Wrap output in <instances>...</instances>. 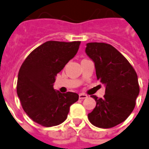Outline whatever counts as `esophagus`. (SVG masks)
<instances>
[{
	"label": "esophagus",
	"mask_w": 149,
	"mask_h": 149,
	"mask_svg": "<svg viewBox=\"0 0 149 149\" xmlns=\"http://www.w3.org/2000/svg\"><path fill=\"white\" fill-rule=\"evenodd\" d=\"M87 97H88V96L85 93H80L79 94V98L80 99H85V98H87Z\"/></svg>",
	"instance_id": "34e87169"
}]
</instances>
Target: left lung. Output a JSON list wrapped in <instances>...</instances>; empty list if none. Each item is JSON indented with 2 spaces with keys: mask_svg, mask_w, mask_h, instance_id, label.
I'll use <instances>...</instances> for the list:
<instances>
[{
  "mask_svg": "<svg viewBox=\"0 0 149 149\" xmlns=\"http://www.w3.org/2000/svg\"><path fill=\"white\" fill-rule=\"evenodd\" d=\"M85 53L94 63L97 79L106 88L103 98L93 95L96 107L88 118L93 125L111 128L131 114L140 93L138 77L127 60L113 46L86 43Z\"/></svg>",
  "mask_w": 149,
  "mask_h": 149,
  "instance_id": "8db88e82",
  "label": "left lung"
}]
</instances>
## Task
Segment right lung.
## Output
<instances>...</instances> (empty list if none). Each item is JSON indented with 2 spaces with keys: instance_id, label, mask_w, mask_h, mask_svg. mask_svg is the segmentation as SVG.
Instances as JSON below:
<instances>
[{
  "instance_id": "right-lung-1",
  "label": "right lung",
  "mask_w": 149,
  "mask_h": 149,
  "mask_svg": "<svg viewBox=\"0 0 149 149\" xmlns=\"http://www.w3.org/2000/svg\"><path fill=\"white\" fill-rule=\"evenodd\" d=\"M80 44V41H47L34 50L22 64L17 93L24 111L38 124L48 127L62 123L72 104L79 98L77 93H61L53 85L57 73L76 56Z\"/></svg>"
}]
</instances>
